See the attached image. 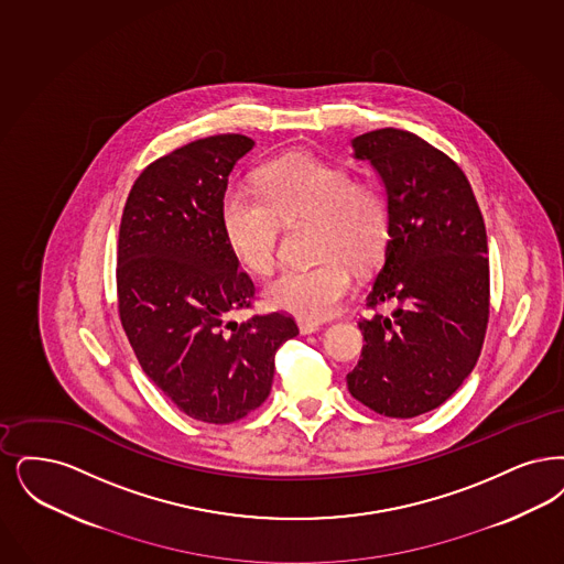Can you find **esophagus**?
I'll return each mask as SVG.
<instances>
[{"instance_id": "1", "label": "esophagus", "mask_w": 564, "mask_h": 564, "mask_svg": "<svg viewBox=\"0 0 564 564\" xmlns=\"http://www.w3.org/2000/svg\"><path fill=\"white\" fill-rule=\"evenodd\" d=\"M297 327H300V332L306 336V334H315L321 329V323H316V321H306V318H297Z\"/></svg>"}]
</instances>
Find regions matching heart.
Segmentation results:
<instances>
[{"label":"heart","instance_id":"obj_1","mask_svg":"<svg viewBox=\"0 0 564 564\" xmlns=\"http://www.w3.org/2000/svg\"><path fill=\"white\" fill-rule=\"evenodd\" d=\"M315 218V264L290 269L267 288L269 304L297 318L336 315L352 290L350 262L371 267L388 243L390 205L380 182L350 176L338 163L313 153H290L264 163L256 191L228 186L220 223L237 260L269 274L276 260L281 223Z\"/></svg>","mask_w":564,"mask_h":564}]
</instances>
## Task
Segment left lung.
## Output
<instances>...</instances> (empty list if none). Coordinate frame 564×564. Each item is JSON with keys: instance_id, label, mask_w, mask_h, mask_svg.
<instances>
[{"instance_id": "1", "label": "left lung", "mask_w": 564, "mask_h": 564, "mask_svg": "<svg viewBox=\"0 0 564 564\" xmlns=\"http://www.w3.org/2000/svg\"><path fill=\"white\" fill-rule=\"evenodd\" d=\"M355 158L382 176L390 235L359 321L361 361L350 394L386 417L443 405L470 376L489 323L485 220L462 167L420 135L383 128L352 140Z\"/></svg>"}]
</instances>
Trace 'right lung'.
Segmentation results:
<instances>
[{"instance_id":"right-lung-1","label":"right lung","mask_w":564,"mask_h":564,"mask_svg":"<svg viewBox=\"0 0 564 564\" xmlns=\"http://www.w3.org/2000/svg\"><path fill=\"white\" fill-rule=\"evenodd\" d=\"M243 134L207 135L142 170L123 207L117 308L142 371L193 420L230 424L271 392L274 355L297 336L288 313L228 321L256 288L226 241L220 202Z\"/></svg>"}]
</instances>
